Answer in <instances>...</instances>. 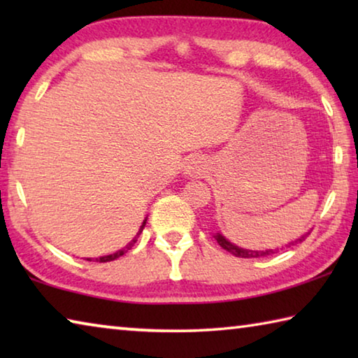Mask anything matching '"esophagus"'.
I'll use <instances>...</instances> for the list:
<instances>
[{"instance_id":"obj_1","label":"esophagus","mask_w":358,"mask_h":358,"mask_svg":"<svg viewBox=\"0 0 358 358\" xmlns=\"http://www.w3.org/2000/svg\"><path fill=\"white\" fill-rule=\"evenodd\" d=\"M205 169V162L201 156H192L191 159H187V164L185 167V173L189 177H197L201 175Z\"/></svg>"}]
</instances>
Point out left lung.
Here are the masks:
<instances>
[{"label":"left lung","mask_w":358,"mask_h":358,"mask_svg":"<svg viewBox=\"0 0 358 358\" xmlns=\"http://www.w3.org/2000/svg\"><path fill=\"white\" fill-rule=\"evenodd\" d=\"M310 234V232H308ZM308 234H305V235H301L300 238H296L295 241H290L289 245H295V243H301L303 240L306 238V235ZM215 237V240L217 241V243H220V246L222 248V250H226V251H229L230 254H234L235 257H245V259H250V257H265V256H271V254H275V252H278L280 250H265V251H252V250H245V248H240V246H237V245H234V243H230V241L224 237L222 234H215L213 235Z\"/></svg>","instance_id":"obj_1"}]
</instances>
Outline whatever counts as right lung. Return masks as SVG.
Listing matches in <instances>:
<instances>
[{
  "mask_svg": "<svg viewBox=\"0 0 358 358\" xmlns=\"http://www.w3.org/2000/svg\"><path fill=\"white\" fill-rule=\"evenodd\" d=\"M145 224H147V217H145L143 220V222H142V226H141V229H138V232H137V235L134 238H132L128 245H126L124 248H121V250H118V251H115L113 254H108V256H102V257H96V259H92V257H87V260H96V262H110V260H115V259H118L120 256H123V254H126L128 252L132 246L136 245V241H137V238H138V235L142 234V230H143V227H145Z\"/></svg>",
  "mask_w": 358,
  "mask_h": 358,
  "instance_id": "1",
  "label": "right lung"
}]
</instances>
